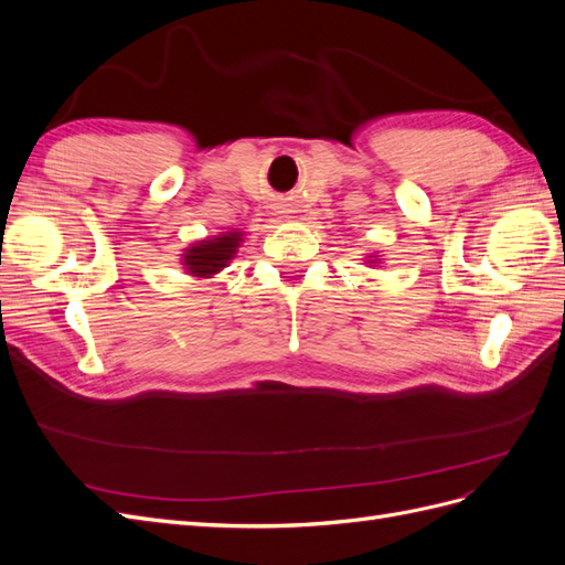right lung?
<instances>
[{"label":"right lung","mask_w":565,"mask_h":565,"mask_svg":"<svg viewBox=\"0 0 565 565\" xmlns=\"http://www.w3.org/2000/svg\"><path fill=\"white\" fill-rule=\"evenodd\" d=\"M237 243H241V233H224L212 241L198 243L183 254V266L193 276L207 278L231 262V256L237 252Z\"/></svg>","instance_id":"obj_1"}]
</instances>
